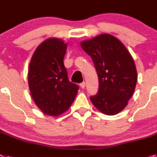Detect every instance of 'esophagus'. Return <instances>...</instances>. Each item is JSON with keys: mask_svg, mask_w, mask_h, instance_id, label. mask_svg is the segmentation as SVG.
Masks as SVG:
<instances>
[{"mask_svg": "<svg viewBox=\"0 0 157 157\" xmlns=\"http://www.w3.org/2000/svg\"><path fill=\"white\" fill-rule=\"evenodd\" d=\"M80 86H81L82 89H85V81L81 82V84H80Z\"/></svg>", "mask_w": 157, "mask_h": 157, "instance_id": "1", "label": "esophagus"}]
</instances>
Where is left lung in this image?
Wrapping results in <instances>:
<instances>
[{
	"label": "left lung",
	"mask_w": 157,
	"mask_h": 157,
	"mask_svg": "<svg viewBox=\"0 0 157 157\" xmlns=\"http://www.w3.org/2000/svg\"><path fill=\"white\" fill-rule=\"evenodd\" d=\"M92 57L98 75L99 89L90 101L106 115L122 111L135 90L137 73L134 60L125 46L115 36L102 34L81 42Z\"/></svg>",
	"instance_id": "obj_1"
}]
</instances>
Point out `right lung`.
<instances>
[{
	"instance_id": "add662e5",
	"label": "right lung",
	"mask_w": 157,
	"mask_h": 157,
	"mask_svg": "<svg viewBox=\"0 0 157 157\" xmlns=\"http://www.w3.org/2000/svg\"><path fill=\"white\" fill-rule=\"evenodd\" d=\"M67 44L48 39L38 46L29 68V86L36 106L44 114L59 116L68 110L79 86L68 81L64 65Z\"/></svg>"
}]
</instances>
